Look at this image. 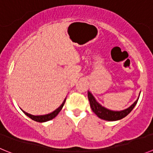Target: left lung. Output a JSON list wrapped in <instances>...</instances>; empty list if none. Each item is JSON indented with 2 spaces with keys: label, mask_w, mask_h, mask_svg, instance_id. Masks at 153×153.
<instances>
[{
  "label": "left lung",
  "mask_w": 153,
  "mask_h": 153,
  "mask_svg": "<svg viewBox=\"0 0 153 153\" xmlns=\"http://www.w3.org/2000/svg\"><path fill=\"white\" fill-rule=\"evenodd\" d=\"M88 97L89 102H90L91 108L99 118L107 121H116L123 119L131 112L132 110L134 108L137 104L140 97H138L137 100L132 105H130L126 109L122 110V111H112V110L107 109L97 102L95 97H94L93 94L90 91L88 92Z\"/></svg>",
  "instance_id": "1"
}]
</instances>
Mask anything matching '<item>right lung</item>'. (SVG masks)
Listing matches in <instances>:
<instances>
[{
    "mask_svg": "<svg viewBox=\"0 0 153 153\" xmlns=\"http://www.w3.org/2000/svg\"><path fill=\"white\" fill-rule=\"evenodd\" d=\"M65 100H66V98H65V100H63L62 104L59 107H58L57 109H56L54 111L50 113V114H45V115H36V116H35V115H32V114H28V113L25 112V111H23V110H22V111H23L27 117H29L30 119H32L33 120L36 121V122H39V123H43V122H46V121H49L50 120H53V118H55L57 116L58 114H59V113L60 111H61V110L62 109L63 106H64L65 104Z\"/></svg>",
    "mask_w": 153,
    "mask_h": 153,
    "instance_id": "1",
    "label": "right lung"
}]
</instances>
